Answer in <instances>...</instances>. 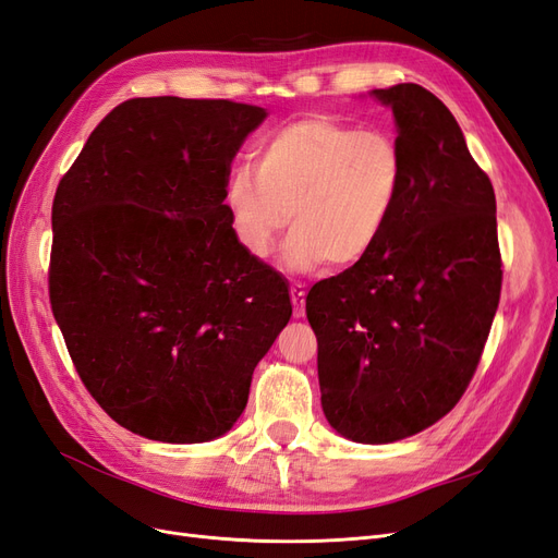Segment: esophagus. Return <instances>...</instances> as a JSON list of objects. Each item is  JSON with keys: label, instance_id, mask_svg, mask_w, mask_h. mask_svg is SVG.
Listing matches in <instances>:
<instances>
[{"label": "esophagus", "instance_id": "obj_1", "mask_svg": "<svg viewBox=\"0 0 558 558\" xmlns=\"http://www.w3.org/2000/svg\"><path fill=\"white\" fill-rule=\"evenodd\" d=\"M291 302H293V316L295 318L305 316V286L291 283Z\"/></svg>", "mask_w": 558, "mask_h": 558}]
</instances>
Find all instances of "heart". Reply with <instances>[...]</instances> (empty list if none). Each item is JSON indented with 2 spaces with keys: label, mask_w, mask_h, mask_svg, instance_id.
<instances>
[{
  "label": "heart",
  "mask_w": 558,
  "mask_h": 558,
  "mask_svg": "<svg viewBox=\"0 0 558 558\" xmlns=\"http://www.w3.org/2000/svg\"><path fill=\"white\" fill-rule=\"evenodd\" d=\"M404 189V158L391 134L314 113L275 128L253 165H234L226 205L234 234L265 258L291 221L283 263L295 272L349 267L373 251Z\"/></svg>",
  "instance_id": "1"
}]
</instances>
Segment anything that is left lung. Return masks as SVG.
<instances>
[{
  "label": "left lung",
  "mask_w": 558,
  "mask_h": 558,
  "mask_svg": "<svg viewBox=\"0 0 558 558\" xmlns=\"http://www.w3.org/2000/svg\"><path fill=\"white\" fill-rule=\"evenodd\" d=\"M393 109L404 189L363 260L312 286L320 404L353 442L386 445L453 410L500 300L496 195L451 111L416 83L373 90Z\"/></svg>",
  "instance_id": "obj_1"
}]
</instances>
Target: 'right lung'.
I'll return each instance as SVG.
<instances>
[{
  "instance_id": "obj_1",
  "label": "right lung",
  "mask_w": 558,
  "mask_h": 558,
  "mask_svg": "<svg viewBox=\"0 0 558 558\" xmlns=\"http://www.w3.org/2000/svg\"><path fill=\"white\" fill-rule=\"evenodd\" d=\"M265 109L134 97L105 116L53 199L48 295L76 373L116 424L207 442L246 408L293 314L232 230L226 181Z\"/></svg>"
}]
</instances>
